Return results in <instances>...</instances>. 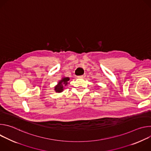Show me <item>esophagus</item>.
Returning a JSON list of instances; mask_svg holds the SVG:
<instances>
[{"label":"esophagus","instance_id":"esophagus-1","mask_svg":"<svg viewBox=\"0 0 151 151\" xmlns=\"http://www.w3.org/2000/svg\"><path fill=\"white\" fill-rule=\"evenodd\" d=\"M85 77V75H81V76H78V78H83Z\"/></svg>","mask_w":151,"mask_h":151}]
</instances>
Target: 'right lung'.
I'll return each mask as SVG.
<instances>
[{"label": "right lung", "instance_id": "add662e5", "mask_svg": "<svg viewBox=\"0 0 151 151\" xmlns=\"http://www.w3.org/2000/svg\"><path fill=\"white\" fill-rule=\"evenodd\" d=\"M69 81V78H63L58 83V85L55 87V91L57 93H61L63 91L64 86H66L68 83V81Z\"/></svg>", "mask_w": 151, "mask_h": 151}]
</instances>
